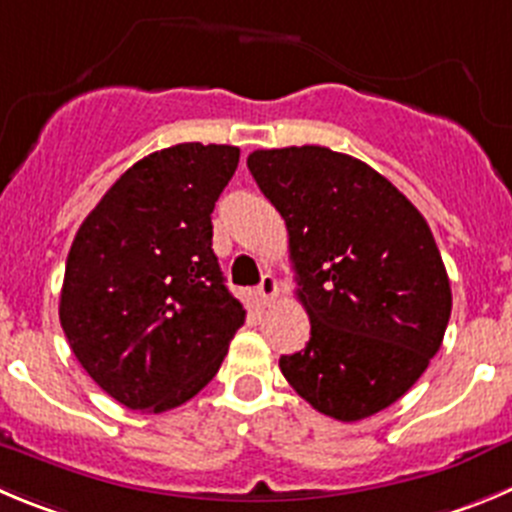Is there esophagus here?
<instances>
[{
  "label": "esophagus",
  "instance_id": "34e87169",
  "mask_svg": "<svg viewBox=\"0 0 512 512\" xmlns=\"http://www.w3.org/2000/svg\"><path fill=\"white\" fill-rule=\"evenodd\" d=\"M275 293H278V283H275V278H272L270 272H265L260 280V285H257V295L262 298V303H272Z\"/></svg>",
  "mask_w": 512,
  "mask_h": 512
}]
</instances>
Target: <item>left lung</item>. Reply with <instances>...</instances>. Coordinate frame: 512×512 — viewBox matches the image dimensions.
<instances>
[{
  "label": "left lung",
  "mask_w": 512,
  "mask_h": 512,
  "mask_svg": "<svg viewBox=\"0 0 512 512\" xmlns=\"http://www.w3.org/2000/svg\"><path fill=\"white\" fill-rule=\"evenodd\" d=\"M285 219L310 341L280 356L326 417L358 422L407 394L450 323L452 290L427 219L389 179L326 146L247 156Z\"/></svg>",
  "instance_id": "left-lung-1"
}]
</instances>
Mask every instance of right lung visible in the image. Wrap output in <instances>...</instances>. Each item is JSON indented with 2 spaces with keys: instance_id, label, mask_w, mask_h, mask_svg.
Listing matches in <instances>:
<instances>
[{
  "instance_id": "1",
  "label": "right lung",
  "mask_w": 512,
  "mask_h": 512,
  "mask_svg": "<svg viewBox=\"0 0 512 512\" xmlns=\"http://www.w3.org/2000/svg\"><path fill=\"white\" fill-rule=\"evenodd\" d=\"M240 148L179 143L136 161L70 247L60 326L90 379L118 404L161 414L222 366L245 308L224 285L212 212Z\"/></svg>"
}]
</instances>
